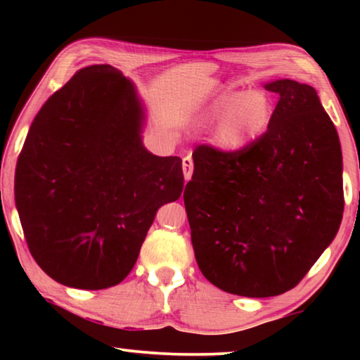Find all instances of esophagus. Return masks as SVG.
<instances>
[{
    "mask_svg": "<svg viewBox=\"0 0 360 360\" xmlns=\"http://www.w3.org/2000/svg\"><path fill=\"white\" fill-rule=\"evenodd\" d=\"M182 172H184V179L188 181L192 178V173H193V162L191 157H184L182 158Z\"/></svg>",
    "mask_w": 360,
    "mask_h": 360,
    "instance_id": "obj_1",
    "label": "esophagus"
}]
</instances>
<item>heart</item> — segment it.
<instances>
[{"label":"heart","mask_w":360,"mask_h":360,"mask_svg":"<svg viewBox=\"0 0 360 360\" xmlns=\"http://www.w3.org/2000/svg\"><path fill=\"white\" fill-rule=\"evenodd\" d=\"M275 106L270 95L260 89L246 92L222 90L206 103L202 119L216 124L212 143L229 155H236L259 141L271 124Z\"/></svg>","instance_id":"obj_1"}]
</instances>
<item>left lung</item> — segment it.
Masks as SVG:
<instances>
[{
    "mask_svg": "<svg viewBox=\"0 0 360 360\" xmlns=\"http://www.w3.org/2000/svg\"><path fill=\"white\" fill-rule=\"evenodd\" d=\"M264 87L279 95L265 135L236 155L198 146L184 191L203 276L252 298L295 288L333 241L345 208L340 138L316 90L292 79Z\"/></svg>",
    "mask_w": 360,
    "mask_h": 360,
    "instance_id": "left-lung-1",
    "label": "left lung"
}]
</instances>
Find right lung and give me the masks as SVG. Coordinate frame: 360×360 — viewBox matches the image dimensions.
<instances>
[{"label":"right lung","instance_id":"1","mask_svg":"<svg viewBox=\"0 0 360 360\" xmlns=\"http://www.w3.org/2000/svg\"><path fill=\"white\" fill-rule=\"evenodd\" d=\"M146 108L111 65L79 70L36 114L15 168L30 252L68 288L98 290L135 266L157 210L184 188L179 157L144 148Z\"/></svg>","mask_w":360,"mask_h":360}]
</instances>
